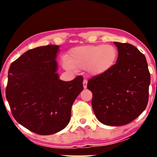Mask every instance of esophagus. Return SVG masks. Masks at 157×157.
Returning <instances> with one entry per match:
<instances>
[{
	"label": "esophagus",
	"mask_w": 157,
	"mask_h": 157,
	"mask_svg": "<svg viewBox=\"0 0 157 157\" xmlns=\"http://www.w3.org/2000/svg\"><path fill=\"white\" fill-rule=\"evenodd\" d=\"M83 88L84 89H86L87 87V80H86V79H84L83 81Z\"/></svg>",
	"instance_id": "34e87169"
}]
</instances>
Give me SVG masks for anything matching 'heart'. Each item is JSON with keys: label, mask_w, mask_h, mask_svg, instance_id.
Here are the masks:
<instances>
[{"label": "heart", "mask_w": 157, "mask_h": 157, "mask_svg": "<svg viewBox=\"0 0 157 157\" xmlns=\"http://www.w3.org/2000/svg\"><path fill=\"white\" fill-rule=\"evenodd\" d=\"M117 57V51L111 45H96L72 49L67 59L63 60L66 69L75 71L85 70L91 75H99L108 71Z\"/></svg>", "instance_id": "obj_1"}]
</instances>
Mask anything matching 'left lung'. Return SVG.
<instances>
[{
  "instance_id": "8db88e82",
  "label": "left lung",
  "mask_w": 157,
  "mask_h": 157,
  "mask_svg": "<svg viewBox=\"0 0 157 157\" xmlns=\"http://www.w3.org/2000/svg\"><path fill=\"white\" fill-rule=\"evenodd\" d=\"M117 63L90 78L91 104L96 117L108 126H123L136 119L147 106L150 73L145 56L134 46L114 42Z\"/></svg>"
}]
</instances>
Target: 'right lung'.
<instances>
[{
    "label": "right lung",
    "mask_w": 157,
    "mask_h": 157,
    "mask_svg": "<svg viewBox=\"0 0 157 157\" xmlns=\"http://www.w3.org/2000/svg\"><path fill=\"white\" fill-rule=\"evenodd\" d=\"M59 46L31 49L10 65L6 96L14 119L40 135L63 129L71 119V106L83 91V77L60 80L56 61Z\"/></svg>",
    "instance_id": "1"
}]
</instances>
